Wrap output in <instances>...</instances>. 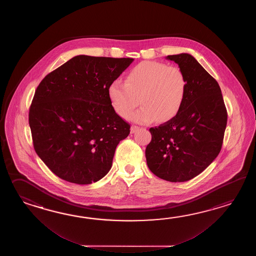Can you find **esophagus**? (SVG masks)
I'll list each match as a JSON object with an SVG mask.
<instances>
[{"instance_id": "34e87169", "label": "esophagus", "mask_w": 256, "mask_h": 256, "mask_svg": "<svg viewBox=\"0 0 256 256\" xmlns=\"http://www.w3.org/2000/svg\"><path fill=\"white\" fill-rule=\"evenodd\" d=\"M140 129V127H138V126H132L130 127V134H134L136 130H138Z\"/></svg>"}]
</instances>
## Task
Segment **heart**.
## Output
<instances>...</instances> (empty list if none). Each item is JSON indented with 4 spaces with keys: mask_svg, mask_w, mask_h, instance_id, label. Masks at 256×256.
<instances>
[{
    "mask_svg": "<svg viewBox=\"0 0 256 256\" xmlns=\"http://www.w3.org/2000/svg\"><path fill=\"white\" fill-rule=\"evenodd\" d=\"M186 82L178 68L156 61H142L130 70L126 82L115 80L108 94L116 114L127 118L139 104L142 107L130 115L139 124L158 119L164 122L178 114L185 100Z\"/></svg>",
    "mask_w": 256,
    "mask_h": 256,
    "instance_id": "b5f03b06",
    "label": "heart"
}]
</instances>
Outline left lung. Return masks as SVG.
Returning a JSON list of instances; mask_svg holds the SVG:
<instances>
[{"mask_svg":"<svg viewBox=\"0 0 256 256\" xmlns=\"http://www.w3.org/2000/svg\"><path fill=\"white\" fill-rule=\"evenodd\" d=\"M184 73L185 100L178 114L149 130L147 166L158 178L184 182L200 174L220 152L227 126V110L216 80L194 56H168Z\"/></svg>","mask_w":256,"mask_h":256,"instance_id":"left-lung-1","label":"left lung"}]
</instances>
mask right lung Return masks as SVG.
<instances>
[{"label": "right lung", "instance_id": "obj_1", "mask_svg": "<svg viewBox=\"0 0 256 256\" xmlns=\"http://www.w3.org/2000/svg\"><path fill=\"white\" fill-rule=\"evenodd\" d=\"M132 61L80 54L40 82L29 109L34 148L60 178L88 185L109 172L130 124L115 112L108 88Z\"/></svg>", "mask_w": 256, "mask_h": 256}]
</instances>
